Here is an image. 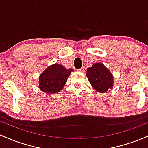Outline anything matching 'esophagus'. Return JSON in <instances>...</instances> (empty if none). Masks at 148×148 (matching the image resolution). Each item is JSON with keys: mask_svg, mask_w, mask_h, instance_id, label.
<instances>
[{"mask_svg": "<svg viewBox=\"0 0 148 148\" xmlns=\"http://www.w3.org/2000/svg\"><path fill=\"white\" fill-rule=\"evenodd\" d=\"M78 71H81V72H84V71H85V67H84V66H83V67L78 69Z\"/></svg>", "mask_w": 148, "mask_h": 148, "instance_id": "obj_1", "label": "esophagus"}]
</instances>
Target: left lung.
Here are the masks:
<instances>
[{"label": "left lung", "instance_id": "8db88e82", "mask_svg": "<svg viewBox=\"0 0 148 148\" xmlns=\"http://www.w3.org/2000/svg\"><path fill=\"white\" fill-rule=\"evenodd\" d=\"M86 76L92 86L99 92H105L112 87L113 76L101 63L88 68Z\"/></svg>", "mask_w": 148, "mask_h": 148}]
</instances>
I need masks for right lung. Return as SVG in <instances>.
I'll list each match as a JSON object with an SVG mask.
<instances>
[{
    "mask_svg": "<svg viewBox=\"0 0 148 148\" xmlns=\"http://www.w3.org/2000/svg\"><path fill=\"white\" fill-rule=\"evenodd\" d=\"M72 69H66L61 64L50 66L39 77V88L47 93L60 92L65 85Z\"/></svg>",
    "mask_w": 148,
    "mask_h": 148,
    "instance_id": "right-lung-1",
    "label": "right lung"
}]
</instances>
